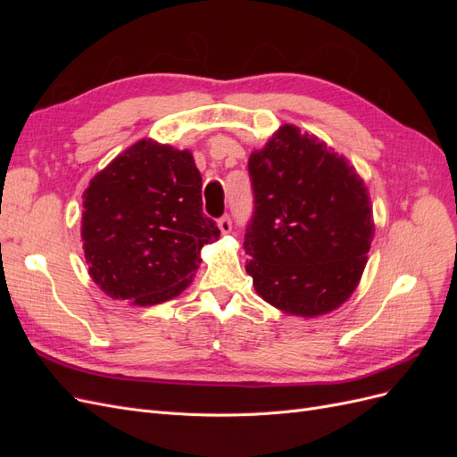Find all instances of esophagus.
<instances>
[{
    "mask_svg": "<svg viewBox=\"0 0 457 457\" xmlns=\"http://www.w3.org/2000/svg\"><path fill=\"white\" fill-rule=\"evenodd\" d=\"M217 225H219V230L223 232V234H228V232L232 230V220H230V217H228V215H223V217H220Z\"/></svg>",
    "mask_w": 457,
    "mask_h": 457,
    "instance_id": "obj_1",
    "label": "esophagus"
}]
</instances>
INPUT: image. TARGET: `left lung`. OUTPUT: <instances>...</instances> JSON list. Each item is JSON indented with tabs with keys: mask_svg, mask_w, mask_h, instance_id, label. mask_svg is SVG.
<instances>
[{
	"mask_svg": "<svg viewBox=\"0 0 457 457\" xmlns=\"http://www.w3.org/2000/svg\"><path fill=\"white\" fill-rule=\"evenodd\" d=\"M247 171L253 215L244 250L255 292L295 316L337 309L361 280L376 230L361 175L295 126L255 150Z\"/></svg>",
	"mask_w": 457,
	"mask_h": 457,
	"instance_id": "1",
	"label": "left lung"
}]
</instances>
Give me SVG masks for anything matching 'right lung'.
Wrapping results in <instances>:
<instances>
[{
    "instance_id": "1",
    "label": "right lung",
    "mask_w": 457,
    "mask_h": 457,
    "mask_svg": "<svg viewBox=\"0 0 457 457\" xmlns=\"http://www.w3.org/2000/svg\"><path fill=\"white\" fill-rule=\"evenodd\" d=\"M81 240L89 276L133 305L177 297L219 238L202 212V175L188 150L143 139L96 173L84 192Z\"/></svg>"
}]
</instances>
